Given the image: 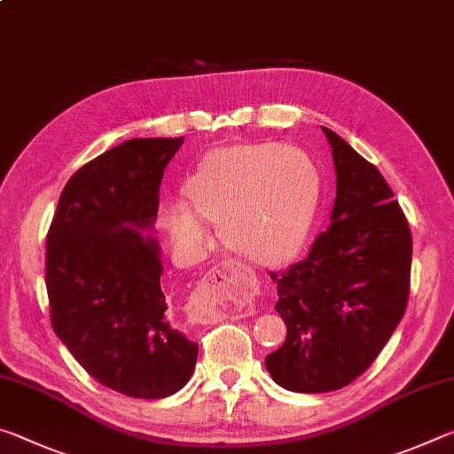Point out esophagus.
Masks as SVG:
<instances>
[{"label": "esophagus", "mask_w": 454, "mask_h": 454, "mask_svg": "<svg viewBox=\"0 0 454 454\" xmlns=\"http://www.w3.org/2000/svg\"><path fill=\"white\" fill-rule=\"evenodd\" d=\"M234 274H250V270L244 264L236 262V260H224V262L214 266L212 270L204 274V278L198 282L188 302V318L192 322L210 325L220 317L222 302L228 294L230 278Z\"/></svg>", "instance_id": "1"}]
</instances>
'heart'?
Masks as SVG:
<instances>
[{
  "instance_id": "obj_1",
  "label": "heart",
  "mask_w": 454,
  "mask_h": 454,
  "mask_svg": "<svg viewBox=\"0 0 454 454\" xmlns=\"http://www.w3.org/2000/svg\"><path fill=\"white\" fill-rule=\"evenodd\" d=\"M184 192L190 208L174 204L164 214L176 244H204V217L224 222V238L236 252L260 262H278L306 240L317 206V176L309 158L294 148L232 145L206 158Z\"/></svg>"
}]
</instances>
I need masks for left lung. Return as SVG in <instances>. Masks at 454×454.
Segmentation results:
<instances>
[{
	"instance_id": "1",
	"label": "left lung",
	"mask_w": 454,
	"mask_h": 454,
	"mask_svg": "<svg viewBox=\"0 0 454 454\" xmlns=\"http://www.w3.org/2000/svg\"><path fill=\"white\" fill-rule=\"evenodd\" d=\"M322 132L336 172L330 226L309 256L270 274L288 334L266 356L276 384L309 395L347 387L380 355L404 314L412 260L409 222L387 180L333 129Z\"/></svg>"
}]
</instances>
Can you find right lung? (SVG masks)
I'll return each instance as SVG.
<instances>
[{
    "instance_id": "add662e5",
    "label": "right lung",
    "mask_w": 454,
    "mask_h": 454,
    "mask_svg": "<svg viewBox=\"0 0 454 454\" xmlns=\"http://www.w3.org/2000/svg\"><path fill=\"white\" fill-rule=\"evenodd\" d=\"M184 137H134L82 166L45 240L51 326L104 387L170 396L190 380L198 342L168 318L158 214L164 168Z\"/></svg>"
}]
</instances>
